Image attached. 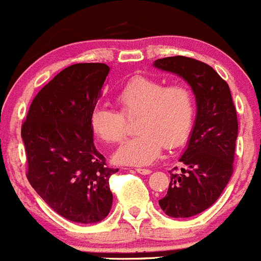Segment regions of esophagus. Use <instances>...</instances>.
Wrapping results in <instances>:
<instances>
[{
	"label": "esophagus",
	"instance_id": "obj_1",
	"mask_svg": "<svg viewBox=\"0 0 261 261\" xmlns=\"http://www.w3.org/2000/svg\"><path fill=\"white\" fill-rule=\"evenodd\" d=\"M136 172L140 173V174H142V175L151 174V170L150 169H145V168H137V169H136Z\"/></svg>",
	"mask_w": 261,
	"mask_h": 261
}]
</instances>
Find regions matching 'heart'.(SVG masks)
<instances>
[{
  "instance_id": "heart-1",
  "label": "heart",
  "mask_w": 261,
  "mask_h": 261,
  "mask_svg": "<svg viewBox=\"0 0 261 261\" xmlns=\"http://www.w3.org/2000/svg\"><path fill=\"white\" fill-rule=\"evenodd\" d=\"M120 113L96 108L89 118L92 132L106 143H120L126 136V119H137L138 136L124 143L115 160L145 166L158 160L163 147L173 150L188 140L196 119V96L186 83L166 86L163 81L136 75L115 96Z\"/></svg>"
}]
</instances>
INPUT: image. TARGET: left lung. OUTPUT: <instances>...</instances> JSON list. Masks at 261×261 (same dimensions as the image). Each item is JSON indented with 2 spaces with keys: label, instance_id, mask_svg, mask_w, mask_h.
<instances>
[{
  "label": "left lung",
  "instance_id": "1",
  "mask_svg": "<svg viewBox=\"0 0 261 261\" xmlns=\"http://www.w3.org/2000/svg\"><path fill=\"white\" fill-rule=\"evenodd\" d=\"M153 66L185 79L196 96L195 125L170 183L159 205L172 218H190L209 209L233 174L237 111L230 89L219 74L202 61L186 56L159 59Z\"/></svg>",
  "mask_w": 261,
  "mask_h": 261
}]
</instances>
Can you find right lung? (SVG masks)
<instances>
[{
  "mask_svg": "<svg viewBox=\"0 0 261 261\" xmlns=\"http://www.w3.org/2000/svg\"><path fill=\"white\" fill-rule=\"evenodd\" d=\"M109 71L100 63L65 68L38 92L21 125L29 183L74 223L101 222L113 205L109 179L119 169L106 166L89 125Z\"/></svg>",
  "mask_w": 261,
  "mask_h": 261,
  "instance_id": "right-lung-1",
  "label": "right lung"
}]
</instances>
